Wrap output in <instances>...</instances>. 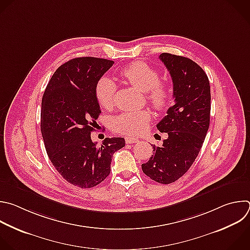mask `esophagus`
<instances>
[{
    "instance_id": "obj_1",
    "label": "esophagus",
    "mask_w": 250,
    "mask_h": 250,
    "mask_svg": "<svg viewBox=\"0 0 250 250\" xmlns=\"http://www.w3.org/2000/svg\"><path fill=\"white\" fill-rule=\"evenodd\" d=\"M125 143H127V144H132V143H136V142H138V141H139V139H138V138H135V137H133V136H129V135L125 136Z\"/></svg>"
}]
</instances>
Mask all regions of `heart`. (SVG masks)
<instances>
[{
  "mask_svg": "<svg viewBox=\"0 0 250 250\" xmlns=\"http://www.w3.org/2000/svg\"><path fill=\"white\" fill-rule=\"evenodd\" d=\"M120 76L128 84L145 92L147 99L153 107L163 111L169 106L171 91L168 83L159 79V73L149 63L135 61L127 64L120 71ZM117 85L113 79L102 76L96 83L95 96L98 103L106 109L113 106ZM151 121V113L146 109L123 112L112 121V128L116 132L138 135L142 133Z\"/></svg>",
  "mask_w": 250,
  "mask_h": 250,
  "instance_id": "obj_1",
  "label": "heart"
}]
</instances>
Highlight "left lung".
<instances>
[{
	"instance_id": "left-lung-1",
	"label": "left lung",
	"mask_w": 250,
	"mask_h": 250,
	"mask_svg": "<svg viewBox=\"0 0 250 250\" xmlns=\"http://www.w3.org/2000/svg\"><path fill=\"white\" fill-rule=\"evenodd\" d=\"M159 59L171 74L175 103L157 125L168 138L162 146L153 145L152 157L141 168L151 180L169 185L188 171L203 145L210 124L211 94L208 76L195 62L169 53Z\"/></svg>"
}]
</instances>
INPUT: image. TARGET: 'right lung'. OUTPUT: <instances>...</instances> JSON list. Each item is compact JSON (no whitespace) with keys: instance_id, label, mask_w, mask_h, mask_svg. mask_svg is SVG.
Instances as JSON below:
<instances>
[{"instance_id":"1","label":"right lung","mask_w":250,"mask_h":250,"mask_svg":"<svg viewBox=\"0 0 250 250\" xmlns=\"http://www.w3.org/2000/svg\"><path fill=\"white\" fill-rule=\"evenodd\" d=\"M106 59L81 57L62 64L51 77L41 104V132L50 161L69 184L90 188L111 172L113 154L125 138L91 140L101 110L95 96L97 81L113 65Z\"/></svg>"}]
</instances>
